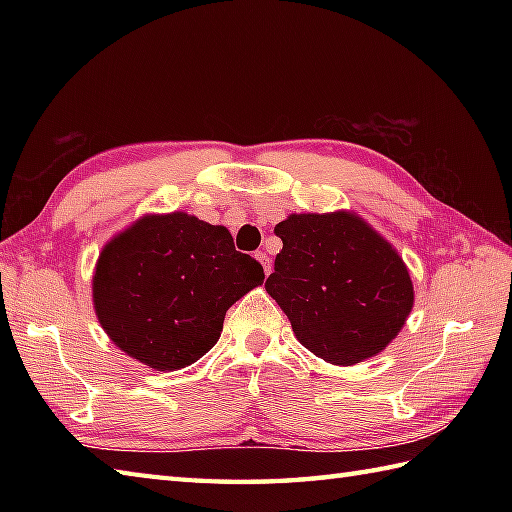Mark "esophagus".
<instances>
[{"mask_svg":"<svg viewBox=\"0 0 512 512\" xmlns=\"http://www.w3.org/2000/svg\"><path fill=\"white\" fill-rule=\"evenodd\" d=\"M255 257L259 259V264H262L264 266V270H266V275L270 273V257L264 253V250H257V253H255Z\"/></svg>","mask_w":512,"mask_h":512,"instance_id":"1","label":"esophagus"}]
</instances>
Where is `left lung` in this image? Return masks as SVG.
Masks as SVG:
<instances>
[{"mask_svg":"<svg viewBox=\"0 0 512 512\" xmlns=\"http://www.w3.org/2000/svg\"><path fill=\"white\" fill-rule=\"evenodd\" d=\"M284 248L266 290L303 347L334 365L385 350L405 325L413 286L402 257L354 213H301L275 226Z\"/></svg>","mask_w":512,"mask_h":512,"instance_id":"1","label":"left lung"}]
</instances>
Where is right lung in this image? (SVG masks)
<instances>
[{"instance_id":"1","label":"right lung","mask_w":512,"mask_h":512,"mask_svg":"<svg viewBox=\"0 0 512 512\" xmlns=\"http://www.w3.org/2000/svg\"><path fill=\"white\" fill-rule=\"evenodd\" d=\"M264 281L224 226L145 215L103 248L92 295L103 330L140 363L173 372L220 339L226 310Z\"/></svg>"}]
</instances>
